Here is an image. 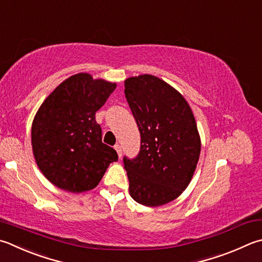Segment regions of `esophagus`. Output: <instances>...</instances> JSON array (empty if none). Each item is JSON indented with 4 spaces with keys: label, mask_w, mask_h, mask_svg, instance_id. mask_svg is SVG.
Instances as JSON below:
<instances>
[{
    "label": "esophagus",
    "mask_w": 262,
    "mask_h": 262,
    "mask_svg": "<svg viewBox=\"0 0 262 262\" xmlns=\"http://www.w3.org/2000/svg\"><path fill=\"white\" fill-rule=\"evenodd\" d=\"M115 150L117 151V155H118V157H120V159H121V156H122V147L120 146V145H115Z\"/></svg>",
    "instance_id": "34e87169"
}]
</instances>
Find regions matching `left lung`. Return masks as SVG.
I'll list each match as a JSON object with an SVG mask.
<instances>
[{
    "label": "left lung",
    "instance_id": "left-lung-1",
    "mask_svg": "<svg viewBox=\"0 0 262 262\" xmlns=\"http://www.w3.org/2000/svg\"><path fill=\"white\" fill-rule=\"evenodd\" d=\"M125 98L141 137L136 159L124 157L130 195L160 206L188 187L201 154V138L188 102L173 86L149 74L124 81Z\"/></svg>",
    "mask_w": 262,
    "mask_h": 262
}]
</instances>
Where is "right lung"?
Instances as JSON below:
<instances>
[{"label":"right lung","mask_w":262,"mask_h":262,"mask_svg":"<svg viewBox=\"0 0 262 262\" xmlns=\"http://www.w3.org/2000/svg\"><path fill=\"white\" fill-rule=\"evenodd\" d=\"M116 83L78 73L61 82L39 106L32 124V148L43 176L74 194L98 186L117 152L102 144L96 112Z\"/></svg>","instance_id":"1"}]
</instances>
